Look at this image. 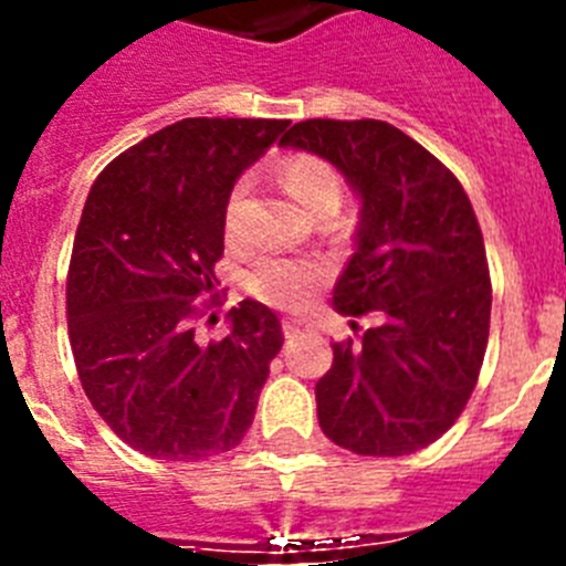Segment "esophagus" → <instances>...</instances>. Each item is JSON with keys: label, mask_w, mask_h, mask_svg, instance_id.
Segmentation results:
<instances>
[{"label": "esophagus", "mask_w": 566, "mask_h": 566, "mask_svg": "<svg viewBox=\"0 0 566 566\" xmlns=\"http://www.w3.org/2000/svg\"><path fill=\"white\" fill-rule=\"evenodd\" d=\"M300 328H303V323H300V319H294V317L283 319V334H286V337H294V334H300Z\"/></svg>", "instance_id": "esophagus-1"}]
</instances>
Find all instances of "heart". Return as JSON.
I'll use <instances>...</instances> for the list:
<instances>
[{
	"mask_svg": "<svg viewBox=\"0 0 566 566\" xmlns=\"http://www.w3.org/2000/svg\"><path fill=\"white\" fill-rule=\"evenodd\" d=\"M280 178L294 201L303 203L317 218H332L343 203L345 184L339 169L332 161L312 153H294L280 164ZM252 178L240 175L227 195L223 207V234L229 243L240 240V223H243V207H247ZM323 280V269L308 260L266 258L247 274V289L252 297L263 300L269 306L297 308L312 294V289Z\"/></svg>",
	"mask_w": 566,
	"mask_h": 566,
	"instance_id": "1",
	"label": "heart"
}]
</instances>
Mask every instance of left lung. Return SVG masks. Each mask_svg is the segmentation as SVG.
Masks as SVG:
<instances>
[{
    "label": "left lung",
    "mask_w": 566,
    "mask_h": 566,
    "mask_svg": "<svg viewBox=\"0 0 566 566\" xmlns=\"http://www.w3.org/2000/svg\"><path fill=\"white\" fill-rule=\"evenodd\" d=\"M280 144L332 161L359 195L357 249L334 308L382 317L359 343L332 345V368L314 388L319 428L359 457L428 448L464 411L488 348L493 289L470 198L388 122L308 118Z\"/></svg>",
    "instance_id": "1"
}]
</instances>
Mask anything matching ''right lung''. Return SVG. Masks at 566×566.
I'll return each mask as SVG.
<instances>
[{
  "instance_id": "1",
  "label": "right lung",
  "mask_w": 566,
  "mask_h": 566,
  "mask_svg": "<svg viewBox=\"0 0 566 566\" xmlns=\"http://www.w3.org/2000/svg\"><path fill=\"white\" fill-rule=\"evenodd\" d=\"M286 127L184 118L109 161L90 189L67 272L70 348L98 417L147 457H218L252 424L283 345L277 314L243 300L218 339L198 323L218 303L229 189Z\"/></svg>"
}]
</instances>
